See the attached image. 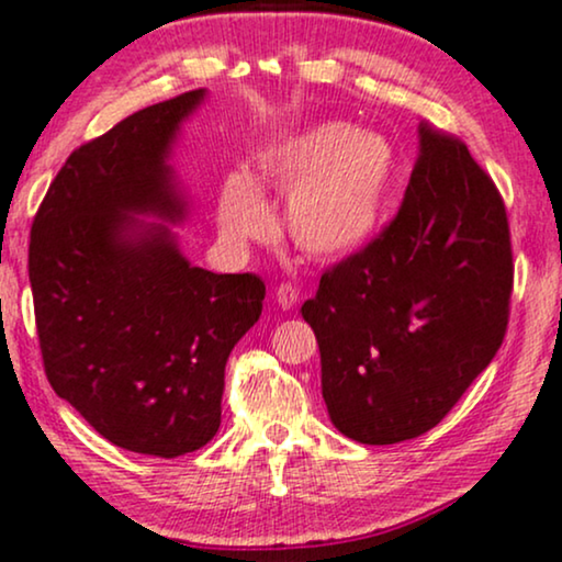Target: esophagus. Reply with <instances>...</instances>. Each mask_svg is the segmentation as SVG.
<instances>
[{"instance_id":"34e87169","label":"esophagus","mask_w":562,"mask_h":562,"mask_svg":"<svg viewBox=\"0 0 562 562\" xmlns=\"http://www.w3.org/2000/svg\"><path fill=\"white\" fill-rule=\"evenodd\" d=\"M276 302H279L283 310H292L296 302H300V289H296L294 283H279V286H276Z\"/></svg>"}]
</instances>
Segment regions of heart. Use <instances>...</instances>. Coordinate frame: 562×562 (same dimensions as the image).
Masks as SVG:
<instances>
[{"label":"heart","instance_id":"b5f03b06","mask_svg":"<svg viewBox=\"0 0 562 562\" xmlns=\"http://www.w3.org/2000/svg\"><path fill=\"white\" fill-rule=\"evenodd\" d=\"M394 147L384 136L347 123H318L262 149L249 170L228 178L217 221L234 239L270 234V213L257 189L286 196L283 223L302 252L334 260L373 239L394 183Z\"/></svg>","mask_w":562,"mask_h":562}]
</instances>
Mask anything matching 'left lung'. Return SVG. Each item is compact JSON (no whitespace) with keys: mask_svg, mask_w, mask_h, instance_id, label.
Segmentation results:
<instances>
[{"mask_svg":"<svg viewBox=\"0 0 562 562\" xmlns=\"http://www.w3.org/2000/svg\"><path fill=\"white\" fill-rule=\"evenodd\" d=\"M397 215L302 305L331 424L360 445L434 428L503 347L513 294L505 202L458 136L420 123Z\"/></svg>","mask_w":562,"mask_h":562,"instance_id":"8db88e82","label":"left lung"}]
</instances>
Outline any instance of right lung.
Returning a JSON list of instances; mask_svg holds the SVG:
<instances>
[{
    "label": "right lung",
    "instance_id": "obj_1",
    "mask_svg": "<svg viewBox=\"0 0 562 562\" xmlns=\"http://www.w3.org/2000/svg\"><path fill=\"white\" fill-rule=\"evenodd\" d=\"M202 99H165L81 144L31 226L46 379L104 439L151 458L215 437L226 360L266 300L260 276L191 266L168 226L134 217L187 213L168 151Z\"/></svg>",
    "mask_w": 562,
    "mask_h": 562
}]
</instances>
